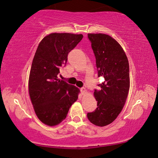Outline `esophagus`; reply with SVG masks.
<instances>
[{
	"label": "esophagus",
	"mask_w": 158,
	"mask_h": 158,
	"mask_svg": "<svg viewBox=\"0 0 158 158\" xmlns=\"http://www.w3.org/2000/svg\"><path fill=\"white\" fill-rule=\"evenodd\" d=\"M80 91H81V93L82 94H84L85 92H86V89L84 88V87H82V88L80 89Z\"/></svg>",
	"instance_id": "esophagus-1"
}]
</instances>
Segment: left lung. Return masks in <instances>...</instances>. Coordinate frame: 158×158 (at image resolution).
Here are the masks:
<instances>
[{
	"mask_svg": "<svg viewBox=\"0 0 158 158\" xmlns=\"http://www.w3.org/2000/svg\"><path fill=\"white\" fill-rule=\"evenodd\" d=\"M96 57L98 77L105 81L95 89L97 108L89 112L92 124L104 127L111 124L123 109L129 90V66L123 48L116 40L104 34H88Z\"/></svg>",
	"mask_w": 158,
	"mask_h": 158,
	"instance_id": "obj_1",
	"label": "left lung"
}]
</instances>
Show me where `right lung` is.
Returning <instances> with one entry per match:
<instances>
[{
	"instance_id": "1",
	"label": "right lung",
	"mask_w": 158,
	"mask_h": 158,
	"mask_svg": "<svg viewBox=\"0 0 158 158\" xmlns=\"http://www.w3.org/2000/svg\"><path fill=\"white\" fill-rule=\"evenodd\" d=\"M83 38L82 34L52 33L42 39L32 61L29 93L35 113L45 124L55 126L66 118L78 98L79 89L57 79L65 66L69 52Z\"/></svg>"
}]
</instances>
